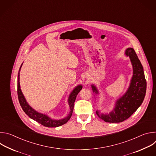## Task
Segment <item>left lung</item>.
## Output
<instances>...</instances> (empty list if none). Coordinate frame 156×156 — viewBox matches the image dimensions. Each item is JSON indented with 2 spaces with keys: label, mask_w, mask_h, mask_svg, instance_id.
Listing matches in <instances>:
<instances>
[{
  "label": "left lung",
  "mask_w": 156,
  "mask_h": 156,
  "mask_svg": "<svg viewBox=\"0 0 156 156\" xmlns=\"http://www.w3.org/2000/svg\"><path fill=\"white\" fill-rule=\"evenodd\" d=\"M125 54L129 57L133 65V77L126 93L117 100L112 112L108 114H100L96 111L97 115L105 122L120 123L128 119L141 105L146 95V81L143 66L133 48H128ZM92 88L93 92L98 94L94 85H92Z\"/></svg>",
  "instance_id": "left-lung-1"
}]
</instances>
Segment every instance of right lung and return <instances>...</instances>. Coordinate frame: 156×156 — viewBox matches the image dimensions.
<instances>
[{"label": "right lung", "instance_id": "add662e5", "mask_svg": "<svg viewBox=\"0 0 156 156\" xmlns=\"http://www.w3.org/2000/svg\"><path fill=\"white\" fill-rule=\"evenodd\" d=\"M22 66V64L20 66V68L19 69V72L18 74V83H17V93H18V98L19 100V102L20 104V105L22 108V109L23 110L25 114L28 115L31 119L33 120L36 121L37 122L39 123L42 125L46 126V127H57L59 126H61L65 123L67 122L71 118V116L73 113V107H74V102L76 100V98L77 94L79 93V92L82 89V86L79 85L76 86L74 90L70 94L69 98V104L70 108V112L69 115L65 117L63 119L59 120H54L48 117L47 115L40 114L37 112H36V110H34L32 107H31L28 104L27 102L26 99L23 96V94H22V92L21 91L20 89V69Z\"/></svg>", "mask_w": 156, "mask_h": 156}]
</instances>
